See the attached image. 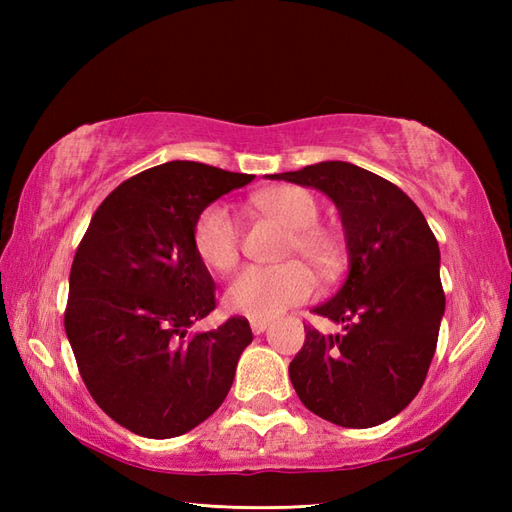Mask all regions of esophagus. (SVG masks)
<instances>
[{"label":"esophagus","instance_id":"1","mask_svg":"<svg viewBox=\"0 0 512 512\" xmlns=\"http://www.w3.org/2000/svg\"><path fill=\"white\" fill-rule=\"evenodd\" d=\"M268 321L264 319H250V330H253V334H264L268 330Z\"/></svg>","mask_w":512,"mask_h":512}]
</instances>
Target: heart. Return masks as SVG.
<instances>
[{"label": "heart", "mask_w": 512, "mask_h": 512, "mask_svg": "<svg viewBox=\"0 0 512 512\" xmlns=\"http://www.w3.org/2000/svg\"><path fill=\"white\" fill-rule=\"evenodd\" d=\"M255 209L290 228L284 257H303L323 275L339 266L341 248L328 228L319 226L321 206L303 187H273L253 198ZM193 248L200 262L213 273H231L242 253V228L237 217L222 202H213L193 224ZM317 281L301 262L281 266H248L226 288L224 303L248 319H275L292 306L314 295Z\"/></svg>", "instance_id": "1"}]
</instances>
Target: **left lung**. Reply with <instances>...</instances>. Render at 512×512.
<instances>
[{"label":"left lung","mask_w":512,"mask_h":512,"mask_svg":"<svg viewBox=\"0 0 512 512\" xmlns=\"http://www.w3.org/2000/svg\"><path fill=\"white\" fill-rule=\"evenodd\" d=\"M323 191L336 204L350 273L312 312L343 323L341 334L308 325L288 367L312 413L347 429L394 418L416 398L438 345L444 314L438 239L405 191L343 160L273 173Z\"/></svg>","instance_id":"obj_1"}]
</instances>
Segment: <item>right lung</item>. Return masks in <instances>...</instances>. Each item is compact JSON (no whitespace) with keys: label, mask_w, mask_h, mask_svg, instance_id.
<instances>
[{"label":"right lung","mask_w":512,"mask_h":512,"mask_svg":"<svg viewBox=\"0 0 512 512\" xmlns=\"http://www.w3.org/2000/svg\"><path fill=\"white\" fill-rule=\"evenodd\" d=\"M253 178L189 160L140 171L101 202L76 248L65 334L96 405L138 436L176 438L209 418L253 341L244 317L189 334L215 310L193 224Z\"/></svg>","instance_id":"right-lung-1"}]
</instances>
